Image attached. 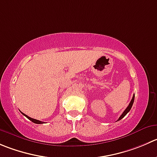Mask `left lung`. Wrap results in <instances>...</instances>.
<instances>
[{"label":"left lung","mask_w":157,"mask_h":157,"mask_svg":"<svg viewBox=\"0 0 157 157\" xmlns=\"http://www.w3.org/2000/svg\"><path fill=\"white\" fill-rule=\"evenodd\" d=\"M134 97H135V95H134V94H133V98H132V100H131V101H130V103H129L128 106H127V109H126L124 111V113H123L121 114V117H119V119L117 120V121H121V119H123V118H124V117H125L126 115H127V113H128L129 111H130V109H131V107H132V106H133V102H134Z\"/></svg>","instance_id":"obj_1"}]
</instances>
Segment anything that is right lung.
Listing matches in <instances>:
<instances>
[{
    "instance_id": "obj_1",
    "label": "right lung",
    "mask_w": 157,
    "mask_h": 157,
    "mask_svg": "<svg viewBox=\"0 0 157 157\" xmlns=\"http://www.w3.org/2000/svg\"><path fill=\"white\" fill-rule=\"evenodd\" d=\"M22 114H23V115H24V116H25V117H27V118H28V119L30 120V121H32V122H33V123H34V124H43V122H42V121H38V120H35V119H33V118H31V117H28V116H27V115H26V114L23 113H22Z\"/></svg>"
}]
</instances>
